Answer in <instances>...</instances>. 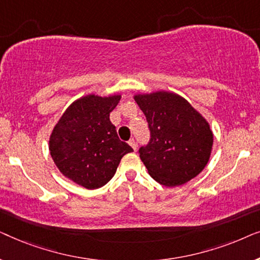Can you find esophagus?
Segmentation results:
<instances>
[{
	"instance_id": "obj_1",
	"label": "esophagus",
	"mask_w": 260,
	"mask_h": 260,
	"mask_svg": "<svg viewBox=\"0 0 260 260\" xmlns=\"http://www.w3.org/2000/svg\"><path fill=\"white\" fill-rule=\"evenodd\" d=\"M129 144H130V147L134 149V150H136V149H137V143H136V141L134 140V138H131V140L129 141Z\"/></svg>"
}]
</instances>
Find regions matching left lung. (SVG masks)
Segmentation results:
<instances>
[{
    "label": "left lung",
    "mask_w": 260,
    "mask_h": 260,
    "mask_svg": "<svg viewBox=\"0 0 260 260\" xmlns=\"http://www.w3.org/2000/svg\"><path fill=\"white\" fill-rule=\"evenodd\" d=\"M135 101L150 130L148 144L138 150L149 175L166 187L181 186L199 175L213 145L207 120L173 92L138 94Z\"/></svg>",
    "instance_id": "obj_1"
}]
</instances>
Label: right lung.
<instances>
[{
    "instance_id": "obj_1",
    "label": "right lung",
    "mask_w": 260,
    "mask_h": 260,
    "mask_svg": "<svg viewBox=\"0 0 260 260\" xmlns=\"http://www.w3.org/2000/svg\"><path fill=\"white\" fill-rule=\"evenodd\" d=\"M120 95L88 94L72 103L49 138V151L55 166L73 182L97 189L115 175L120 159L134 151L120 141L110 112Z\"/></svg>"
}]
</instances>
